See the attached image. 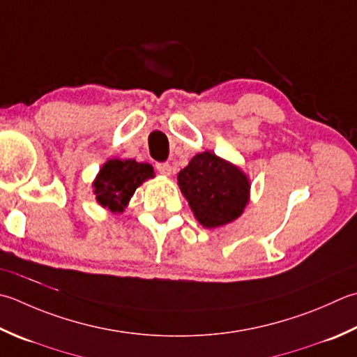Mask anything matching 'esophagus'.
I'll return each instance as SVG.
<instances>
[{
  "label": "esophagus",
  "instance_id": "obj_1",
  "mask_svg": "<svg viewBox=\"0 0 357 357\" xmlns=\"http://www.w3.org/2000/svg\"><path fill=\"white\" fill-rule=\"evenodd\" d=\"M156 170L160 174H165V176H170V174H172V167H170L169 162H158L156 164Z\"/></svg>",
  "mask_w": 357,
  "mask_h": 357
}]
</instances>
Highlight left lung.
I'll return each instance as SVG.
<instances>
[{
    "label": "left lung",
    "mask_w": 357,
    "mask_h": 357,
    "mask_svg": "<svg viewBox=\"0 0 357 357\" xmlns=\"http://www.w3.org/2000/svg\"><path fill=\"white\" fill-rule=\"evenodd\" d=\"M178 184L199 225L208 229L238 218L249 201L246 174L208 151L192 158Z\"/></svg>",
    "instance_id": "8db88e82"
}]
</instances>
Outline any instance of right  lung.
Returning a JSON list of instances; mask_svg holds the SVG:
<instances>
[{"mask_svg": "<svg viewBox=\"0 0 357 357\" xmlns=\"http://www.w3.org/2000/svg\"><path fill=\"white\" fill-rule=\"evenodd\" d=\"M153 176L150 164H139L135 159H109L94 181L96 199L111 212H122L136 188Z\"/></svg>", "mask_w": 357, "mask_h": 357, "instance_id": "right-lung-1", "label": "right lung"}]
</instances>
